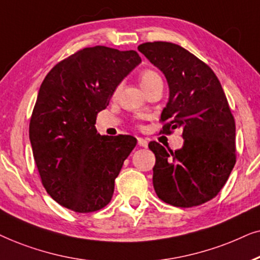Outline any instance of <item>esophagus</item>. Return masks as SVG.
<instances>
[{
	"label": "esophagus",
	"instance_id": "1",
	"mask_svg": "<svg viewBox=\"0 0 260 260\" xmlns=\"http://www.w3.org/2000/svg\"><path fill=\"white\" fill-rule=\"evenodd\" d=\"M138 145L141 147H147L148 143H147V140L143 139V138H138Z\"/></svg>",
	"mask_w": 260,
	"mask_h": 260
}]
</instances>
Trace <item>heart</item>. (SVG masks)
<instances>
[{
	"instance_id": "heart-1",
	"label": "heart",
	"mask_w": 260,
	"mask_h": 260,
	"mask_svg": "<svg viewBox=\"0 0 260 260\" xmlns=\"http://www.w3.org/2000/svg\"><path fill=\"white\" fill-rule=\"evenodd\" d=\"M140 82H141V86H143L145 90V89L150 88L151 85L155 84V83L161 82V77L155 71L150 70V69H148V70H145L141 72Z\"/></svg>"
}]
</instances>
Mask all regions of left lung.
<instances>
[{"instance_id":"obj_1","label":"left lung","mask_w":260,"mask_h":260,"mask_svg":"<svg viewBox=\"0 0 260 260\" xmlns=\"http://www.w3.org/2000/svg\"><path fill=\"white\" fill-rule=\"evenodd\" d=\"M165 75L170 90L160 132L183 131L182 148L151 141L153 186L165 203L189 208L214 199L235 165V121L216 75L179 45L154 41L138 46Z\"/></svg>"}]
</instances>
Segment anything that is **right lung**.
I'll return each instance as SVG.
<instances>
[{
  "mask_svg": "<svg viewBox=\"0 0 260 260\" xmlns=\"http://www.w3.org/2000/svg\"><path fill=\"white\" fill-rule=\"evenodd\" d=\"M140 63L133 50L85 47L54 65L41 83L29 140L44 188L65 208L92 213L112 200L114 182L137 139L100 136L96 116Z\"/></svg>",
  "mask_w": 260,
  "mask_h": 260,
  "instance_id": "add662e5",
  "label": "right lung"
}]
</instances>
